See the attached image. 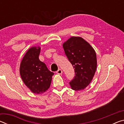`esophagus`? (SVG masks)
<instances>
[{"label":"esophagus","mask_w":124,"mask_h":124,"mask_svg":"<svg viewBox=\"0 0 124 124\" xmlns=\"http://www.w3.org/2000/svg\"><path fill=\"white\" fill-rule=\"evenodd\" d=\"M56 73L58 74H61L62 73V70L60 69V70H58L57 72H56Z\"/></svg>","instance_id":"34e87169"}]
</instances>
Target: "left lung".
<instances>
[{
    "label": "left lung",
    "mask_w": 124,
    "mask_h": 124,
    "mask_svg": "<svg viewBox=\"0 0 124 124\" xmlns=\"http://www.w3.org/2000/svg\"><path fill=\"white\" fill-rule=\"evenodd\" d=\"M63 48L73 68L75 76L70 83L72 89H85L92 80L97 68L96 54L90 44L80 37H72L63 44Z\"/></svg>",
    "instance_id": "left-lung-1"
}]
</instances>
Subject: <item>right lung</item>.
Returning a JSON list of instances; mask_svg holds the SVG:
<instances>
[{
	"instance_id": "obj_1",
	"label": "right lung",
	"mask_w": 124,
	"mask_h": 124,
	"mask_svg": "<svg viewBox=\"0 0 124 124\" xmlns=\"http://www.w3.org/2000/svg\"><path fill=\"white\" fill-rule=\"evenodd\" d=\"M40 47L29 49L23 57L20 73L23 81L33 93L41 94L49 89L54 73L39 59Z\"/></svg>"
}]
</instances>
